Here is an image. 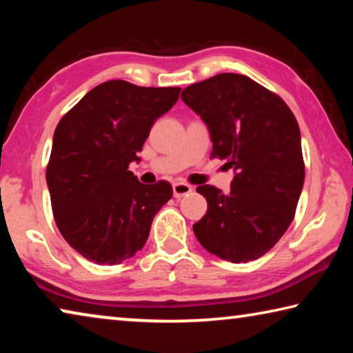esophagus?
Instances as JSON below:
<instances>
[{
    "mask_svg": "<svg viewBox=\"0 0 353 353\" xmlns=\"http://www.w3.org/2000/svg\"><path fill=\"white\" fill-rule=\"evenodd\" d=\"M191 191H193V187L185 182H174L172 183V194L174 198H182V196H188Z\"/></svg>",
    "mask_w": 353,
    "mask_h": 353,
    "instance_id": "esophagus-1",
    "label": "esophagus"
}]
</instances>
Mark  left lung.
Wrapping results in <instances>:
<instances>
[{"instance_id":"left-lung-1","label":"left lung","mask_w":353,"mask_h":353,"mask_svg":"<svg viewBox=\"0 0 353 353\" xmlns=\"http://www.w3.org/2000/svg\"><path fill=\"white\" fill-rule=\"evenodd\" d=\"M181 98L210 132L213 157L235 177L224 194L196 188L207 213L193 225L208 252L232 263L260 259L288 229L301 198V130L285 101L248 76L221 73L183 88Z\"/></svg>"}]
</instances>
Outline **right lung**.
I'll return each instance as SVG.
<instances>
[{
	"instance_id": "1",
	"label": "right lung",
	"mask_w": 353,
	"mask_h": 353,
	"mask_svg": "<svg viewBox=\"0 0 353 353\" xmlns=\"http://www.w3.org/2000/svg\"><path fill=\"white\" fill-rule=\"evenodd\" d=\"M179 93V87L107 81L59 121L46 183L59 230L87 260L119 265L134 256L155 213L171 199L168 182L141 183L129 165L140 162L152 124Z\"/></svg>"
}]
</instances>
